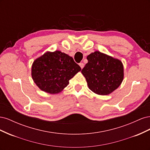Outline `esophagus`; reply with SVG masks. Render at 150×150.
<instances>
[{"label":"esophagus","instance_id":"34e87169","mask_svg":"<svg viewBox=\"0 0 150 150\" xmlns=\"http://www.w3.org/2000/svg\"><path fill=\"white\" fill-rule=\"evenodd\" d=\"M79 66H80V67H81V69H83V68L84 67V63H83V62H81V63H79Z\"/></svg>","mask_w":150,"mask_h":150}]
</instances>
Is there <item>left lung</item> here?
<instances>
[{
    "instance_id": "left-lung-1",
    "label": "left lung",
    "mask_w": 150,
    "mask_h": 150,
    "mask_svg": "<svg viewBox=\"0 0 150 150\" xmlns=\"http://www.w3.org/2000/svg\"><path fill=\"white\" fill-rule=\"evenodd\" d=\"M87 59L88 62L81 72L93 93L108 95L121 85L124 78V67L120 59L99 51L91 53Z\"/></svg>"
}]
</instances>
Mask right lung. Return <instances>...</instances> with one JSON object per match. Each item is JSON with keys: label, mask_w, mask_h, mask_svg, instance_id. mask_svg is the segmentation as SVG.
Returning a JSON list of instances; mask_svg holds the SVG:
<instances>
[{"label": "right lung", "mask_w": 150, "mask_h": 150, "mask_svg": "<svg viewBox=\"0 0 150 150\" xmlns=\"http://www.w3.org/2000/svg\"><path fill=\"white\" fill-rule=\"evenodd\" d=\"M81 70L73 58L67 54L59 51H47L34 60L31 76L40 90L55 94L61 93Z\"/></svg>", "instance_id": "obj_1"}]
</instances>
